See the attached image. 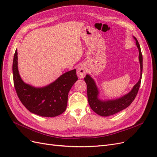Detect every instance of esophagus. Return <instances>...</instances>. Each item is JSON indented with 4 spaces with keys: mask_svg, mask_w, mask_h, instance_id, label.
Here are the masks:
<instances>
[{
    "mask_svg": "<svg viewBox=\"0 0 157 157\" xmlns=\"http://www.w3.org/2000/svg\"><path fill=\"white\" fill-rule=\"evenodd\" d=\"M86 73H87V70L86 68H85L84 65H80L78 66L77 70V76L79 78H84L85 77V75H86Z\"/></svg>",
    "mask_w": 157,
    "mask_h": 157,
    "instance_id": "34e87169",
    "label": "esophagus"
}]
</instances>
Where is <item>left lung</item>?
<instances>
[{
  "instance_id": "obj_1",
  "label": "left lung",
  "mask_w": 157,
  "mask_h": 157,
  "mask_svg": "<svg viewBox=\"0 0 157 157\" xmlns=\"http://www.w3.org/2000/svg\"><path fill=\"white\" fill-rule=\"evenodd\" d=\"M134 38L136 41V43L139 50V60L140 63L141 75L139 81L134 85V86L133 87L132 90L129 93L122 98L113 99V100L101 101L98 98L99 91L94 79L89 75H86V77L84 78V80L87 86V95L89 105L92 110L99 115L102 117H108L121 111L130 105L132 101L134 100L138 92L141 84L142 71H143V57H142L139 42L136 37L134 36Z\"/></svg>"
}]
</instances>
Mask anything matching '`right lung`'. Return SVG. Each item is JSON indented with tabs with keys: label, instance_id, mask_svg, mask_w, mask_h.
<instances>
[{
	"label": "right lung",
	"instance_id": "right-lung-1",
	"mask_svg": "<svg viewBox=\"0 0 157 157\" xmlns=\"http://www.w3.org/2000/svg\"><path fill=\"white\" fill-rule=\"evenodd\" d=\"M12 71L13 84L17 96L30 112L41 117H54L65 111L69 90L78 80L76 69L61 75L54 82L45 87H33L23 82L19 74L16 50Z\"/></svg>",
	"mask_w": 157,
	"mask_h": 157
}]
</instances>
